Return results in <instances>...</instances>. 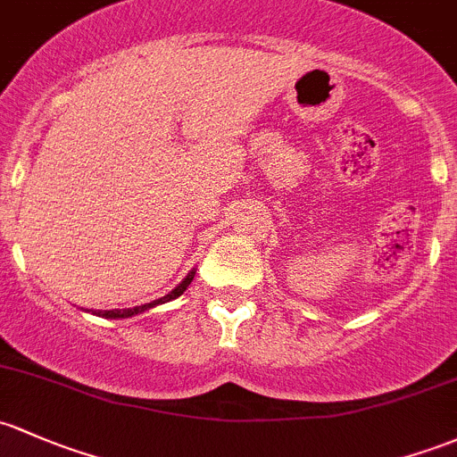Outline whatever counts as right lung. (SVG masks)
<instances>
[{
	"mask_svg": "<svg viewBox=\"0 0 457 457\" xmlns=\"http://www.w3.org/2000/svg\"><path fill=\"white\" fill-rule=\"evenodd\" d=\"M192 278H195V271H190L188 276L184 278V282H181V285H177L175 289H172L170 293H168V295H164V297H160V300H155V302H151V304H142V306H133V309H115V311H98V313L96 315H103V317H109V320H118V317H131V315H137V313H144V311H148V309H153V306H157V304H164V302H170V300H175V297H179L181 293L186 291V287L190 285L192 282Z\"/></svg>",
	"mask_w": 457,
	"mask_h": 457,
	"instance_id": "obj_1",
	"label": "right lung"
}]
</instances>
